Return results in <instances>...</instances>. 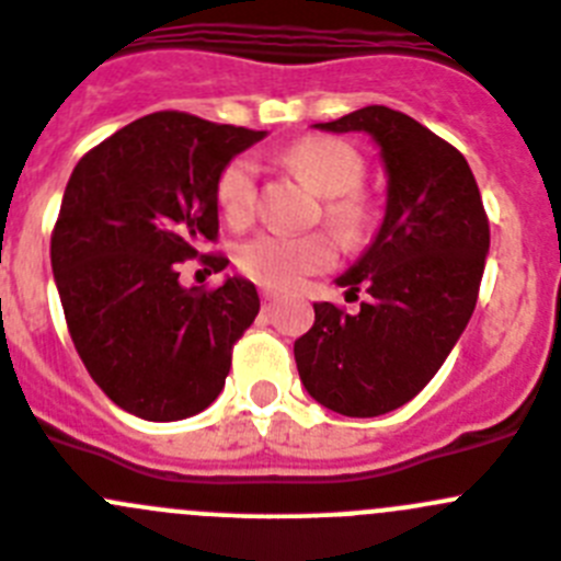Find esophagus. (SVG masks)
Masks as SVG:
<instances>
[{
  "instance_id": "obj_1",
  "label": "esophagus",
  "mask_w": 561,
  "mask_h": 561,
  "mask_svg": "<svg viewBox=\"0 0 561 561\" xmlns=\"http://www.w3.org/2000/svg\"><path fill=\"white\" fill-rule=\"evenodd\" d=\"M261 306H264V311H272V308L277 306V295H275V291H270V289L261 291Z\"/></svg>"
}]
</instances>
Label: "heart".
Returning <instances> with one entry per match:
<instances>
[{"label": "heart", "mask_w": 561, "mask_h": 561, "mask_svg": "<svg viewBox=\"0 0 561 561\" xmlns=\"http://www.w3.org/2000/svg\"><path fill=\"white\" fill-rule=\"evenodd\" d=\"M289 162L300 168L324 192V220L344 242L364 239L371 222L369 197L357 186L364 184V157L335 137H306L289 151ZM259 201V164L250 157H237L217 179V204L233 226H244L255 215ZM335 244L328 233L261 231L237 248V266L255 284L286 291L302 284V277L333 266Z\"/></svg>", "instance_id": "b5f03b06"}]
</instances>
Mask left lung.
<instances>
[{
  "label": "left lung",
  "mask_w": 561,
  "mask_h": 561,
  "mask_svg": "<svg viewBox=\"0 0 561 561\" xmlns=\"http://www.w3.org/2000/svg\"><path fill=\"white\" fill-rule=\"evenodd\" d=\"M319 129L375 137L388 206L371 248L339 277L369 300L357 313L317 302L295 360L319 404L371 419L410 402L449 357L477 308L490 222L466 157L404 112L371 104Z\"/></svg>",
  "instance_id": "left-lung-1"
}]
</instances>
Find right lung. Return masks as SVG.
Masks as SVG:
<instances>
[{"instance_id": "1", "label": "right lung", "mask_w": 561, "mask_h": 561, "mask_svg": "<svg viewBox=\"0 0 561 561\" xmlns=\"http://www.w3.org/2000/svg\"><path fill=\"white\" fill-rule=\"evenodd\" d=\"M264 131L153 112L90 148L68 179L51 231V270L68 333L95 386L146 421L209 408L233 344L261 302L244 277L217 289L179 284V264L226 270L217 179Z\"/></svg>"}]
</instances>
